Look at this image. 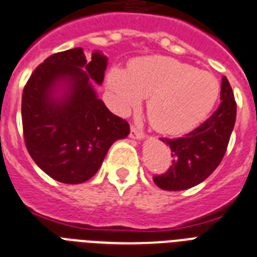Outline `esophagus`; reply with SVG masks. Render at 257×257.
I'll list each match as a JSON object with an SVG mask.
<instances>
[{
  "instance_id": "34e87169",
  "label": "esophagus",
  "mask_w": 257,
  "mask_h": 257,
  "mask_svg": "<svg viewBox=\"0 0 257 257\" xmlns=\"http://www.w3.org/2000/svg\"><path fill=\"white\" fill-rule=\"evenodd\" d=\"M130 137L134 139H142L145 137V134L142 133V130H139L138 127L131 126L130 128Z\"/></svg>"
}]
</instances>
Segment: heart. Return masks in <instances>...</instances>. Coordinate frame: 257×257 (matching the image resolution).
<instances>
[{
	"instance_id": "obj_1",
	"label": "heart",
	"mask_w": 257,
	"mask_h": 257,
	"mask_svg": "<svg viewBox=\"0 0 257 257\" xmlns=\"http://www.w3.org/2000/svg\"><path fill=\"white\" fill-rule=\"evenodd\" d=\"M107 85L119 112H127L147 97L150 123L166 134H182L198 126L220 93L212 73L166 56L137 59L127 71L110 69Z\"/></svg>"
}]
</instances>
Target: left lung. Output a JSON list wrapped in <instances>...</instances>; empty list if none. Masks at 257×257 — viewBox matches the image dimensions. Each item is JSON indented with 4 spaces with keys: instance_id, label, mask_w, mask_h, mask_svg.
Listing matches in <instances>:
<instances>
[{
    "instance_id": "1",
    "label": "left lung",
    "mask_w": 257,
    "mask_h": 257,
    "mask_svg": "<svg viewBox=\"0 0 257 257\" xmlns=\"http://www.w3.org/2000/svg\"><path fill=\"white\" fill-rule=\"evenodd\" d=\"M221 103L209 119L181 138H162L172 150L168 172L153 177L164 190H185L206 180L216 170L229 143L236 122V101L225 76L221 81Z\"/></svg>"
}]
</instances>
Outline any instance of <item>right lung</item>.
Returning a JSON list of instances; mask_svg holds the SVG:
<instances>
[{
	"label": "right lung",
	"instance_id": "right-lung-1",
	"mask_svg": "<svg viewBox=\"0 0 257 257\" xmlns=\"http://www.w3.org/2000/svg\"><path fill=\"white\" fill-rule=\"evenodd\" d=\"M107 57L81 48L55 53L33 71L23 91L24 141L36 165L63 184L95 176L116 139L130 126L96 96L91 80L103 83ZM57 85L65 92L55 95Z\"/></svg>",
	"mask_w": 257,
	"mask_h": 257
}]
</instances>
